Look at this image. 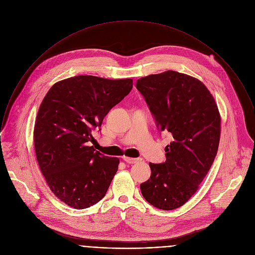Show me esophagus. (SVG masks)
Wrapping results in <instances>:
<instances>
[{
	"mask_svg": "<svg viewBox=\"0 0 255 255\" xmlns=\"http://www.w3.org/2000/svg\"><path fill=\"white\" fill-rule=\"evenodd\" d=\"M124 161L128 163H137L140 161V158H135V157H129V156H123L122 157Z\"/></svg>",
	"mask_w": 255,
	"mask_h": 255,
	"instance_id": "34e87169",
	"label": "esophagus"
}]
</instances>
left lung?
<instances>
[{
    "mask_svg": "<svg viewBox=\"0 0 255 255\" xmlns=\"http://www.w3.org/2000/svg\"><path fill=\"white\" fill-rule=\"evenodd\" d=\"M160 131L173 141L163 163H149L151 177L141 184L144 198L170 211L186 203L198 190L218 152L221 115L207 87L186 74L165 71L137 81Z\"/></svg>",
    "mask_w": 255,
    "mask_h": 255,
    "instance_id": "obj_1",
    "label": "left lung"
}]
</instances>
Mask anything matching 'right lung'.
Listing matches in <instances>:
<instances>
[{
    "mask_svg": "<svg viewBox=\"0 0 255 255\" xmlns=\"http://www.w3.org/2000/svg\"><path fill=\"white\" fill-rule=\"evenodd\" d=\"M133 80L76 76L57 82L41 102L33 142L39 168L54 195L74 209L104 197L119 164L91 143L109 110L132 90Z\"/></svg>",
    "mask_w": 255,
    "mask_h": 255,
    "instance_id": "1",
    "label": "right lung"
}]
</instances>
